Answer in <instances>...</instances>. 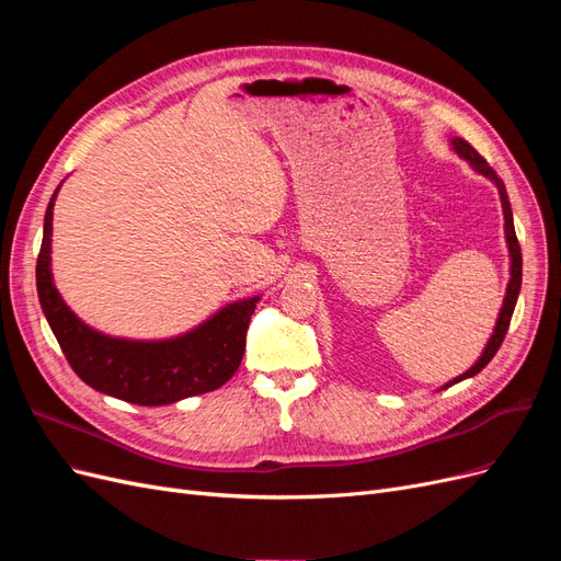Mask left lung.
<instances>
[{
	"label": "left lung",
	"mask_w": 561,
	"mask_h": 561,
	"mask_svg": "<svg viewBox=\"0 0 561 561\" xmlns=\"http://www.w3.org/2000/svg\"><path fill=\"white\" fill-rule=\"evenodd\" d=\"M451 145H454V149H456V154H461L466 161H470V165L474 168V171L482 173L484 178H489L491 182H494V184L499 186L501 203H503V215H505V239H507V248H511V260H513V266H511V276H513V278H511V283H507V293H505L503 309H501V316H499V322H496V330H494V334H491L489 344H486V348H484V353H482V358H480L478 363H474V365L466 371V375L454 379V381L447 383V386H454V383L463 381V379H468V377H474V375H478V371H482V369L489 365L491 358H494L496 351H499L501 344H503L507 328H511V318H513L515 304H517V295H519V287H522V248H519L517 233H515L513 210H511V201H507L505 184H503V180L494 173V168H491V165L478 154V149H474L468 140L454 138ZM447 386H445V388H447Z\"/></svg>",
	"instance_id": "left-lung-1"
}]
</instances>
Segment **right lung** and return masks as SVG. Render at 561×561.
<instances>
[{"label":"right lung","instance_id":"obj_1","mask_svg":"<svg viewBox=\"0 0 561 561\" xmlns=\"http://www.w3.org/2000/svg\"><path fill=\"white\" fill-rule=\"evenodd\" d=\"M56 194L58 190L44 217L37 293L48 325L77 377L100 393L145 407L171 404L225 386L243 360L257 297L229 304L194 332L171 342H126L93 332L65 307L50 280V219Z\"/></svg>","mask_w":561,"mask_h":561}]
</instances>
